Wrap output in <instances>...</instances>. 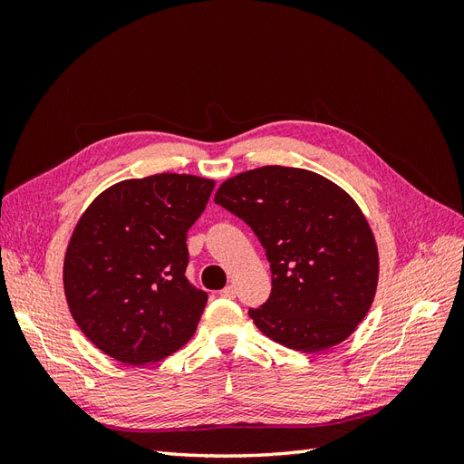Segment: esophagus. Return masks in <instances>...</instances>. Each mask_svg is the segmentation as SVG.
Instances as JSON below:
<instances>
[{
  "mask_svg": "<svg viewBox=\"0 0 464 464\" xmlns=\"http://www.w3.org/2000/svg\"><path fill=\"white\" fill-rule=\"evenodd\" d=\"M220 296H222V298H228V300L236 298V288H234V286H227V288H222V290H220Z\"/></svg>",
  "mask_w": 464,
  "mask_h": 464,
  "instance_id": "1",
  "label": "esophagus"
}]
</instances>
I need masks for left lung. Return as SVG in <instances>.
<instances>
[{
	"label": "left lung",
	"mask_w": 464,
	"mask_h": 464,
	"mask_svg": "<svg viewBox=\"0 0 464 464\" xmlns=\"http://www.w3.org/2000/svg\"><path fill=\"white\" fill-rule=\"evenodd\" d=\"M215 203L256 232L271 263V296L249 310L265 336L312 354L356 331L375 296L379 256L343 188L302 168L261 166L224 181Z\"/></svg>",
	"instance_id": "left-lung-1"
}]
</instances>
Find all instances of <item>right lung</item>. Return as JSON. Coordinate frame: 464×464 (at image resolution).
I'll list each match as a JSON object with an SVG mask.
<instances>
[{"label":"right lung","instance_id":"right-lung-1","mask_svg":"<svg viewBox=\"0 0 464 464\" xmlns=\"http://www.w3.org/2000/svg\"><path fill=\"white\" fill-rule=\"evenodd\" d=\"M213 188V179L189 174L123 179L79 218L63 290L82 334L110 358L159 362L198 329L207 292L186 276V240Z\"/></svg>","mask_w":464,"mask_h":464}]
</instances>
